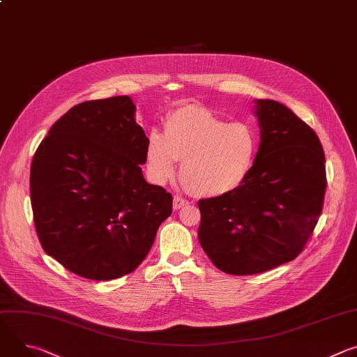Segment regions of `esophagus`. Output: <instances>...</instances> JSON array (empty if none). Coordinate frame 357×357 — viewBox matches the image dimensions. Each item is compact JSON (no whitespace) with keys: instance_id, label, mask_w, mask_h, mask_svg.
<instances>
[{"instance_id":"1","label":"esophagus","mask_w":357,"mask_h":357,"mask_svg":"<svg viewBox=\"0 0 357 357\" xmlns=\"http://www.w3.org/2000/svg\"><path fill=\"white\" fill-rule=\"evenodd\" d=\"M188 205H189V200L182 199V197H179V196H175V197H174V209H175V211H179V209H182V208H185V206H188Z\"/></svg>"}]
</instances>
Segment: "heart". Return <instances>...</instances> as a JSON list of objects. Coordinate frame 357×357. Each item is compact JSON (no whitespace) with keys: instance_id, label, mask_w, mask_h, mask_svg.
<instances>
[{"instance_id":"1","label":"heart","mask_w":357,"mask_h":357,"mask_svg":"<svg viewBox=\"0 0 357 357\" xmlns=\"http://www.w3.org/2000/svg\"><path fill=\"white\" fill-rule=\"evenodd\" d=\"M257 131L247 123H227L212 112L185 105L168 114L164 134L151 131L145 161L152 182L181 178L200 197H220L237 190L250 176L259 154Z\"/></svg>"}]
</instances>
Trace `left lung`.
Here are the masks:
<instances>
[{"mask_svg": "<svg viewBox=\"0 0 357 357\" xmlns=\"http://www.w3.org/2000/svg\"><path fill=\"white\" fill-rule=\"evenodd\" d=\"M260 146L233 193L199 200L197 238L227 274L250 275L292 261L322 212L325 154L315 131L274 100H254Z\"/></svg>", "mask_w": 357, "mask_h": 357, "instance_id": "1", "label": "left lung"}]
</instances>
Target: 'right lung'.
<instances>
[{"mask_svg":"<svg viewBox=\"0 0 357 357\" xmlns=\"http://www.w3.org/2000/svg\"><path fill=\"white\" fill-rule=\"evenodd\" d=\"M146 144L128 96L84 101L50 127L29 178L47 256L94 281L120 278L144 261L172 213V195L144 179Z\"/></svg>","mask_w":357,"mask_h":357,"instance_id":"add662e5","label":"right lung"}]
</instances>
